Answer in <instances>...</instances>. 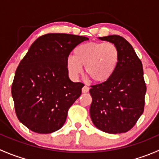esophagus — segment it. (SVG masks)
Masks as SVG:
<instances>
[{
	"mask_svg": "<svg viewBox=\"0 0 159 159\" xmlns=\"http://www.w3.org/2000/svg\"><path fill=\"white\" fill-rule=\"evenodd\" d=\"M81 91H82V93H87L89 91V88L87 85H84L81 89Z\"/></svg>",
	"mask_w": 159,
	"mask_h": 159,
	"instance_id": "34e87169",
	"label": "esophagus"
}]
</instances>
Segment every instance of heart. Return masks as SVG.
<instances>
[{"label":"heart","instance_id":"b5f03b06","mask_svg":"<svg viewBox=\"0 0 159 159\" xmlns=\"http://www.w3.org/2000/svg\"><path fill=\"white\" fill-rule=\"evenodd\" d=\"M119 52L110 42L85 43L74 51V57L67 60V68L72 78L81 75L82 66L88 76L95 82L108 81L116 70Z\"/></svg>","mask_w":159,"mask_h":159}]
</instances>
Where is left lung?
Returning a JSON list of instances; mask_svg holds the SVG:
<instances>
[{
  "mask_svg": "<svg viewBox=\"0 0 159 159\" xmlns=\"http://www.w3.org/2000/svg\"><path fill=\"white\" fill-rule=\"evenodd\" d=\"M98 38L116 46L119 60L108 81L91 86V121L96 128L106 133L127 132L144 111L146 85L142 61L122 37L109 35Z\"/></svg>",
  "mask_w": 159,
  "mask_h": 159,
  "instance_id": "8db88e82",
  "label": "left lung"
}]
</instances>
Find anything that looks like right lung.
<instances>
[{"instance_id":"1","label":"right lung","mask_w":159,"mask_h":159,"mask_svg":"<svg viewBox=\"0 0 159 159\" xmlns=\"http://www.w3.org/2000/svg\"><path fill=\"white\" fill-rule=\"evenodd\" d=\"M89 38L50 33L39 37L19 64L11 86L16 115L32 131L49 134L60 129L84 84L69 79L70 51Z\"/></svg>"}]
</instances>
